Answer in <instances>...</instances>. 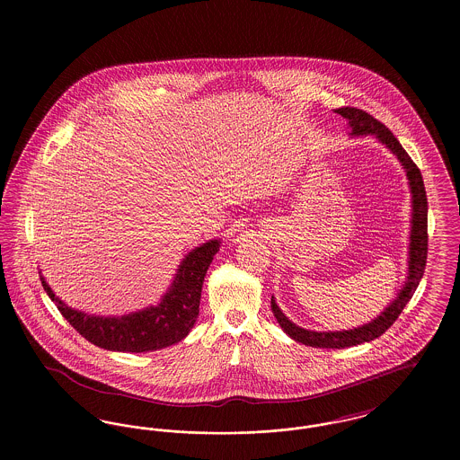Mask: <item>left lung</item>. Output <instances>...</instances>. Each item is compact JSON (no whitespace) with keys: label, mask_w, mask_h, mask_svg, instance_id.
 I'll return each instance as SVG.
<instances>
[{"label":"left lung","mask_w":460,"mask_h":460,"mask_svg":"<svg viewBox=\"0 0 460 460\" xmlns=\"http://www.w3.org/2000/svg\"><path fill=\"white\" fill-rule=\"evenodd\" d=\"M343 119L349 120L351 137H362V136H372L381 145H385L392 154L398 158L400 165L403 167L405 175L409 179V190H411V236H409V259H407V279L394 296V302L386 306L377 317H374L367 324H362L358 328L343 329V331H312V329L300 328L295 323H291L283 310L278 306L274 296L270 298V308L274 317L278 319L279 326L283 328L286 334L306 347L315 349H347L355 347L360 343H367L376 338H379L386 329L394 324L402 314L403 306L409 304L412 298L417 286L422 279L424 267H426V257H428V198L424 190V181L420 171L417 169L412 158L402 148L398 139L394 137V132L385 128L381 122H377L369 113L364 110L345 109L334 110Z\"/></svg>","instance_id":"obj_1"}]
</instances>
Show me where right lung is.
<instances>
[{
	"label": "right lung",
	"mask_w": 460,
	"mask_h": 460,
	"mask_svg": "<svg viewBox=\"0 0 460 460\" xmlns=\"http://www.w3.org/2000/svg\"><path fill=\"white\" fill-rule=\"evenodd\" d=\"M220 238L193 248L179 263L174 279L156 305L126 315H93L62 302L46 283V295L81 336L110 351L141 353L167 349L184 340L197 323L205 274L219 252Z\"/></svg>",
	"instance_id": "1"
}]
</instances>
